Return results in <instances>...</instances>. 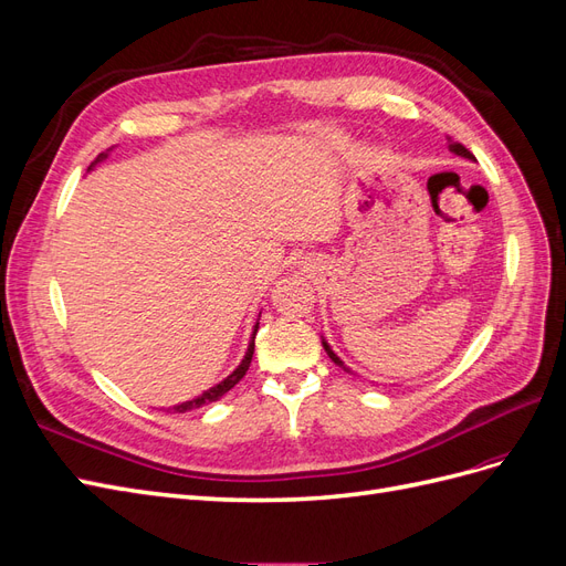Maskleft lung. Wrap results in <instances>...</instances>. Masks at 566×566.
I'll return each instance as SVG.
<instances>
[{"label": "left lung", "instance_id": "8db88e82", "mask_svg": "<svg viewBox=\"0 0 566 566\" xmlns=\"http://www.w3.org/2000/svg\"><path fill=\"white\" fill-rule=\"evenodd\" d=\"M449 150L453 153V156H460V158H465V160H474L472 153H470L465 146H460V144H455V142H451V144H449ZM321 345H323V349H325V352H328V356L333 358V361H335V364H337L342 370H347L349 375H354V370H352L349 366H345V361H342V358H339V356L333 352V347L328 345V339H325L323 335H321Z\"/></svg>", "mask_w": 566, "mask_h": 566}]
</instances>
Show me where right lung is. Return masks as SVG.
Wrapping results in <instances>:
<instances>
[{
  "label": "right lung",
  "instance_id": "right-lung-1",
  "mask_svg": "<svg viewBox=\"0 0 566 566\" xmlns=\"http://www.w3.org/2000/svg\"><path fill=\"white\" fill-rule=\"evenodd\" d=\"M113 148H115V146H113ZM113 148H108L106 153H101V156L90 165V172H92V169H94L96 165H101V163H104V160L108 158V153H111ZM260 316H262V312H260ZM256 328H260V318H256V321H254V325H252L250 342H248V349H245V354H243V358H241V364H238V366L227 375L224 380L217 382V385H212L210 389H205L202 394H198V397H193V399L181 401V403H175V406L163 408V410H167V413H186V410H193V408H200V406H208V403H212V401H219L221 397H224V394H227L229 389H233L238 382H241V380H243V375H245V370L250 368V361H252Z\"/></svg>",
  "mask_w": 566,
  "mask_h": 566
}]
</instances>
